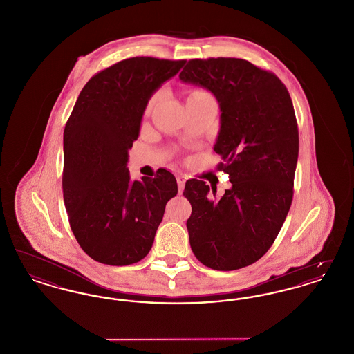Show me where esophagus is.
<instances>
[{
	"instance_id": "1",
	"label": "esophagus",
	"mask_w": 354,
	"mask_h": 354,
	"mask_svg": "<svg viewBox=\"0 0 354 354\" xmlns=\"http://www.w3.org/2000/svg\"><path fill=\"white\" fill-rule=\"evenodd\" d=\"M176 180H178V187H179V194H182L183 189H185V180L187 179H185V176H183V175H178Z\"/></svg>"
}]
</instances>
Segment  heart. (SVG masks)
<instances>
[{"mask_svg":"<svg viewBox=\"0 0 354 354\" xmlns=\"http://www.w3.org/2000/svg\"><path fill=\"white\" fill-rule=\"evenodd\" d=\"M207 95H211L209 93H207L205 90L203 88H192L188 94V98L187 100H195V98H202V97H207ZM159 98V93H155L153 95H151V98L147 102L146 104V111H150L152 109V106L155 104V102L158 101Z\"/></svg>","mask_w":354,"mask_h":354,"instance_id":"obj_1","label":"heart"}]
</instances>
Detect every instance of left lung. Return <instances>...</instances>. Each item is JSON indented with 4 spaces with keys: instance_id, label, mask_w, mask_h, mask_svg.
<instances>
[{
    "instance_id": "8db88e82",
    "label": "left lung",
    "mask_w": 354,
    "mask_h": 354,
    "mask_svg": "<svg viewBox=\"0 0 354 354\" xmlns=\"http://www.w3.org/2000/svg\"><path fill=\"white\" fill-rule=\"evenodd\" d=\"M179 78L219 102L214 150L232 183L218 199L205 182H185L191 250L211 270H240L270 250L292 204L299 156L293 103L273 73L240 58L189 59Z\"/></svg>"
}]
</instances>
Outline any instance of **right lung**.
Here are the masks:
<instances>
[{
  "label": "right lung",
  "mask_w": 354,
  "mask_h": 354,
  "mask_svg": "<svg viewBox=\"0 0 354 354\" xmlns=\"http://www.w3.org/2000/svg\"><path fill=\"white\" fill-rule=\"evenodd\" d=\"M185 59L133 57L84 84L64 131L62 189L68 223L93 260L130 266L151 250L166 204L178 194L175 176L131 180L126 167L152 94Z\"/></svg>",
  "instance_id": "1"
}]
</instances>
